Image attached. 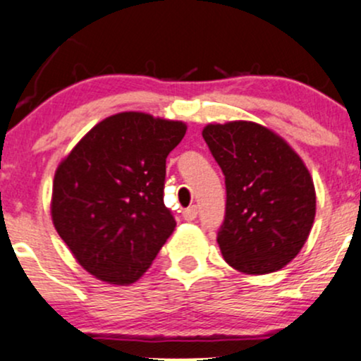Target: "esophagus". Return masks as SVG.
<instances>
[{"mask_svg":"<svg viewBox=\"0 0 361 361\" xmlns=\"http://www.w3.org/2000/svg\"><path fill=\"white\" fill-rule=\"evenodd\" d=\"M197 214H198L197 207L192 205V207H188V209L183 210V219H185V221H188V222L195 221V219H197Z\"/></svg>","mask_w":361,"mask_h":361,"instance_id":"1","label":"esophagus"}]
</instances>
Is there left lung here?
<instances>
[{
	"label": "left lung",
	"instance_id": "1",
	"mask_svg": "<svg viewBox=\"0 0 361 361\" xmlns=\"http://www.w3.org/2000/svg\"><path fill=\"white\" fill-rule=\"evenodd\" d=\"M202 135L226 176V215L217 233L224 259L250 275L280 270L312 229L316 190L307 168L258 123H210Z\"/></svg>",
	"mask_w": 361,
	"mask_h": 361
}]
</instances>
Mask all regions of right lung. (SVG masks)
Returning a JSON list of instances; mask_svg holds the SVG:
<instances>
[{
	"mask_svg": "<svg viewBox=\"0 0 361 361\" xmlns=\"http://www.w3.org/2000/svg\"><path fill=\"white\" fill-rule=\"evenodd\" d=\"M185 132L183 122L123 111L91 128L59 164L54 226L91 275L134 283L175 231L164 205L166 157Z\"/></svg>",
	"mask_w": 361,
	"mask_h": 361,
	"instance_id": "right-lung-1",
	"label": "right lung"
}]
</instances>
